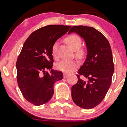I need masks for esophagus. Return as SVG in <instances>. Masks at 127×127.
<instances>
[{"instance_id": "esophagus-1", "label": "esophagus", "mask_w": 127, "mask_h": 127, "mask_svg": "<svg viewBox=\"0 0 127 127\" xmlns=\"http://www.w3.org/2000/svg\"><path fill=\"white\" fill-rule=\"evenodd\" d=\"M68 76H69V75L68 74H66V73H64L63 74V77H64V78H67V77H68Z\"/></svg>"}]
</instances>
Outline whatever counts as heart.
Masks as SVG:
<instances>
[{"mask_svg": "<svg viewBox=\"0 0 127 127\" xmlns=\"http://www.w3.org/2000/svg\"><path fill=\"white\" fill-rule=\"evenodd\" d=\"M65 42L73 50L76 51V56L79 59H82L85 56V51L82 49H81L82 42L80 37L76 35H71L66 37L65 39ZM58 42H55L51 48V54L54 58L58 59ZM78 64L75 61L69 60H62L56 64L55 67L58 70L66 73H70L78 67Z\"/></svg>", "mask_w": 127, "mask_h": 127, "instance_id": "obj_1", "label": "heart"}]
</instances>
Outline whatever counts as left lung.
I'll return each instance as SVG.
<instances>
[{
    "label": "left lung",
    "instance_id": "1",
    "mask_svg": "<svg viewBox=\"0 0 127 127\" xmlns=\"http://www.w3.org/2000/svg\"><path fill=\"white\" fill-rule=\"evenodd\" d=\"M72 32L83 38L87 51L77 75L78 82L72 87V100L79 107L91 109L102 101L111 85L114 70L111 47L104 35L94 27L74 26L68 34Z\"/></svg>",
    "mask_w": 127,
    "mask_h": 127
}]
</instances>
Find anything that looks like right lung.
<instances>
[{
  "label": "right lung",
  "instance_id": "1",
  "mask_svg": "<svg viewBox=\"0 0 127 127\" xmlns=\"http://www.w3.org/2000/svg\"><path fill=\"white\" fill-rule=\"evenodd\" d=\"M70 27L46 26L32 33L23 44L16 63L17 82L23 97L34 105L48 102L54 83L63 79V73L52 69L51 48Z\"/></svg>",
  "mask_w": 127,
  "mask_h": 127
}]
</instances>
